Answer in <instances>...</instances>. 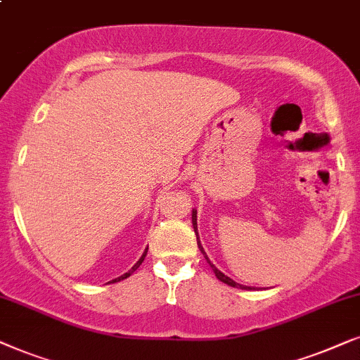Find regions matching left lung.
I'll use <instances>...</instances> for the list:
<instances>
[{
    "label": "left lung",
    "mask_w": 360,
    "mask_h": 360,
    "mask_svg": "<svg viewBox=\"0 0 360 360\" xmlns=\"http://www.w3.org/2000/svg\"><path fill=\"white\" fill-rule=\"evenodd\" d=\"M193 227H194V232H195V237H198V247H199V250H200V253H202L204 255V258L205 260H207V263L210 265V268H212V271L215 273V276L219 278L220 281H222V283H225V285H229V286H233V288H242V290H247V286H243V285H238V283H236V281L232 280V278H229V276H225L222 271L219 270L217 266L214 265L212 262L209 260V257H207V253H205V250L202 248V245H200V240H199V236H198V210L195 209H193ZM252 290V288H250Z\"/></svg>",
    "instance_id": "8db88e82"
}]
</instances>
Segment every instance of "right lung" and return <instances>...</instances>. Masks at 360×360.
<instances>
[{
	"label": "right lung",
	"instance_id": "right-lung-1",
	"mask_svg": "<svg viewBox=\"0 0 360 360\" xmlns=\"http://www.w3.org/2000/svg\"><path fill=\"white\" fill-rule=\"evenodd\" d=\"M146 252H148V248H145V252H143V255H141V258H140V260H138V262L135 263V265H133V266H131V270H128V271H127V273H124V275H122V276L115 278V280H112V281H110V283H117V281H120V280H124V278H128V276H130L133 271H136V268L141 265V263H143V260H145V257H146Z\"/></svg>",
	"mask_w": 360,
	"mask_h": 360
}]
</instances>
